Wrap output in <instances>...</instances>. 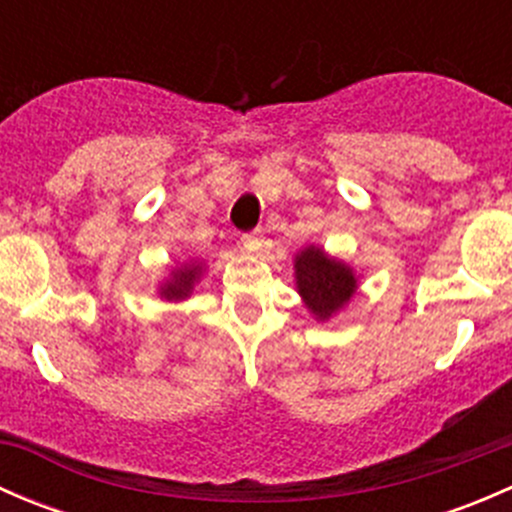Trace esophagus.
Returning <instances> with one entry per match:
<instances>
[{"mask_svg": "<svg viewBox=\"0 0 512 512\" xmlns=\"http://www.w3.org/2000/svg\"><path fill=\"white\" fill-rule=\"evenodd\" d=\"M262 245H265V235H262V230H255V232H247V235H242V247H245L247 252H260Z\"/></svg>", "mask_w": 512, "mask_h": 512, "instance_id": "1", "label": "esophagus"}]
</instances>
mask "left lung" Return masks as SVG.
Listing matches in <instances>:
<instances>
[{
  "label": "left lung",
  "mask_w": 512,
  "mask_h": 512,
  "mask_svg": "<svg viewBox=\"0 0 512 512\" xmlns=\"http://www.w3.org/2000/svg\"><path fill=\"white\" fill-rule=\"evenodd\" d=\"M297 289L302 292L307 307L319 319H329L354 294L356 280L347 265L329 260L317 247H307L297 255Z\"/></svg>",
  "instance_id": "8db88e82"
}]
</instances>
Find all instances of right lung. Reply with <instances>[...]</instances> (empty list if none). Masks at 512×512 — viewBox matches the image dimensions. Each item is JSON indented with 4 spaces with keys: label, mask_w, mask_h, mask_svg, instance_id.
<instances>
[{
    "label": "right lung",
    "mask_w": 512,
    "mask_h": 512,
    "mask_svg": "<svg viewBox=\"0 0 512 512\" xmlns=\"http://www.w3.org/2000/svg\"><path fill=\"white\" fill-rule=\"evenodd\" d=\"M195 280H198V267H185V270H175L173 280L163 287L165 299H183L188 297L193 289Z\"/></svg>",
    "instance_id": "1"
}]
</instances>
